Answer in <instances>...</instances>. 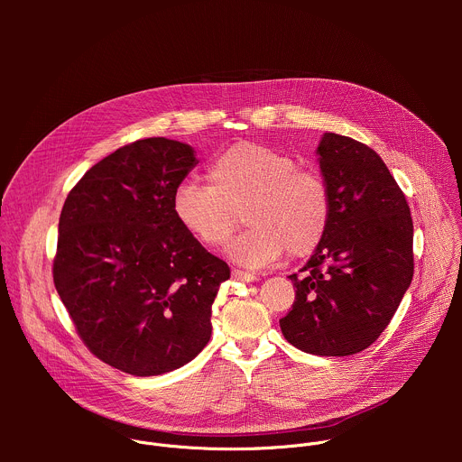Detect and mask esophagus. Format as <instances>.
Wrapping results in <instances>:
<instances>
[{
	"mask_svg": "<svg viewBox=\"0 0 462 462\" xmlns=\"http://www.w3.org/2000/svg\"><path fill=\"white\" fill-rule=\"evenodd\" d=\"M232 278H234L236 282H245V283L257 282V276L248 274V273H243V271H237V269H234V271H232Z\"/></svg>",
	"mask_w": 462,
	"mask_h": 462,
	"instance_id": "1",
	"label": "esophagus"
}]
</instances>
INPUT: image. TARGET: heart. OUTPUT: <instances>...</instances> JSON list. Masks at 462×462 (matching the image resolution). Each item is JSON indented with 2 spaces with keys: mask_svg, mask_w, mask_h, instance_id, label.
<instances>
[{
  "mask_svg": "<svg viewBox=\"0 0 462 462\" xmlns=\"http://www.w3.org/2000/svg\"><path fill=\"white\" fill-rule=\"evenodd\" d=\"M210 184L182 180L171 197L177 221L201 243L223 246L239 223L228 255L248 269L269 267L285 250L301 257L316 250L331 223V193L323 177L274 148L237 143L208 168Z\"/></svg>",
  "mask_w": 462,
  "mask_h": 462,
  "instance_id": "1",
  "label": "heart"
}]
</instances>
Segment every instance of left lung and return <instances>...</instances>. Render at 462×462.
I'll use <instances>...</instances> for the list:
<instances>
[{"instance_id": "8db88e82", "label": "left lung", "mask_w": 462, "mask_h": 462, "mask_svg": "<svg viewBox=\"0 0 462 462\" xmlns=\"http://www.w3.org/2000/svg\"><path fill=\"white\" fill-rule=\"evenodd\" d=\"M331 193V223L280 319L294 347L319 356H349L369 347L389 325L413 280V221L406 197L369 146L323 134L316 148Z\"/></svg>"}]
</instances>
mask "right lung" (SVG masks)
<instances>
[{
	"label": "right lung",
	"mask_w": 462,
	"mask_h": 462,
	"mask_svg": "<svg viewBox=\"0 0 462 462\" xmlns=\"http://www.w3.org/2000/svg\"><path fill=\"white\" fill-rule=\"evenodd\" d=\"M197 162L179 141L131 143L88 170L63 203L54 287L88 349L124 373L179 369L212 337V303L230 269L171 208Z\"/></svg>",
	"instance_id": "right-lung-1"
}]
</instances>
